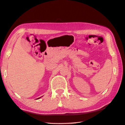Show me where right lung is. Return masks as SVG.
<instances>
[{
	"instance_id": "add662e5",
	"label": "right lung",
	"mask_w": 125,
	"mask_h": 125,
	"mask_svg": "<svg viewBox=\"0 0 125 125\" xmlns=\"http://www.w3.org/2000/svg\"><path fill=\"white\" fill-rule=\"evenodd\" d=\"M41 97H40V98H37V99H40V98H41Z\"/></svg>"
}]
</instances>
